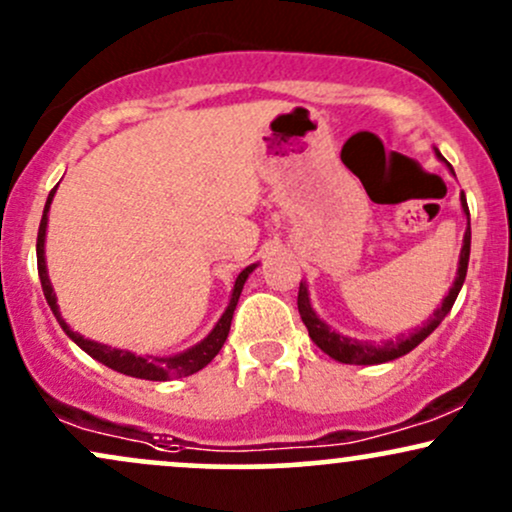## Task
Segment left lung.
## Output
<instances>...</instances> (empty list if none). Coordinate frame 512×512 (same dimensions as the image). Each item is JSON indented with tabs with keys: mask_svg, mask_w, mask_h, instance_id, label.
Here are the masks:
<instances>
[{
	"mask_svg": "<svg viewBox=\"0 0 512 512\" xmlns=\"http://www.w3.org/2000/svg\"><path fill=\"white\" fill-rule=\"evenodd\" d=\"M436 154H438V151H436ZM462 209H464V214L469 216V207H467V199H464V192H462ZM469 245H472V228H469V223H467V231H464V245H462V252H460V269H457V279H455V284H452L448 296H445L443 305H440L436 313H433V317L426 322L424 327L409 332V337H407V334H402V337L390 339V342H383V344L358 342V339L344 337V334H337L334 330H330V327H327L325 322H322L320 317L315 315V310L310 308L308 289H305V286L301 284V289H298V313H301L303 325L308 327L310 339H313V342L320 346V349L325 351L327 356H332L334 361L351 363V366H375V363L395 361V358L409 354L411 349H416V346L424 342L428 334L436 330L440 322H443V317L450 313L452 305H455L457 293H460L462 284H464V276H467Z\"/></svg>",
	"mask_w": 512,
	"mask_h": 512,
	"instance_id": "obj_1",
	"label": "left lung"
}]
</instances>
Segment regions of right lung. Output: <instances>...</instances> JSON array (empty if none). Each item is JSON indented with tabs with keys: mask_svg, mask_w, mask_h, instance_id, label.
Instances as JSON below:
<instances>
[{
	"mask_svg": "<svg viewBox=\"0 0 512 512\" xmlns=\"http://www.w3.org/2000/svg\"><path fill=\"white\" fill-rule=\"evenodd\" d=\"M52 197H55V187H52L48 202H45V211H43V219H40L38 243H35V252H38V274H40V284H43L45 301H48L50 310H52V313H55L57 320H60L62 330L67 332L69 337H72L74 342L79 344L88 356H93V358H96V361H101L103 366L117 370V373L132 375V378H142V380H173V378H185V375L197 373V370H202L204 366H207L211 358L219 354L223 342H226L228 332H231L233 310H236L240 291H243V284H245V281H248V276H250L252 269H255V264H252V267H245L243 272L238 274L236 286H233L231 303H228L226 313L221 315V320L216 322V327H214V330H211V334H209L207 339H204V342H199L197 346H192V349L182 351V354H178V356H168V358H156V356L142 358V356H134V354H129V351H122V349H110V346L96 344V342H91V339H84V337H81V334L72 332L67 327V322H64L62 317H60V308H57V298H55V293H52V286H50V279H48V269H45V228H48V209H50Z\"/></svg>",
	"mask_w": 512,
	"mask_h": 512,
	"instance_id": "add662e5",
	"label": "right lung"
}]
</instances>
